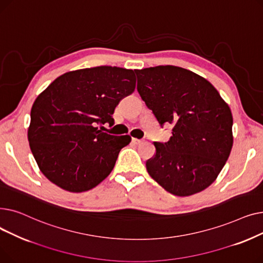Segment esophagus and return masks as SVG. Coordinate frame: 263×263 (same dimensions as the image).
<instances>
[{
  "instance_id": "esophagus-1",
  "label": "esophagus",
  "mask_w": 263,
  "mask_h": 263,
  "mask_svg": "<svg viewBox=\"0 0 263 263\" xmlns=\"http://www.w3.org/2000/svg\"><path fill=\"white\" fill-rule=\"evenodd\" d=\"M132 143H134V144H136V145H139V144H141V143H143V140H139V139H132Z\"/></svg>"
}]
</instances>
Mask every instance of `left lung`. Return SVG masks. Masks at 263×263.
<instances>
[{"mask_svg":"<svg viewBox=\"0 0 263 263\" xmlns=\"http://www.w3.org/2000/svg\"><path fill=\"white\" fill-rule=\"evenodd\" d=\"M137 91L158 122L172 124L167 143L155 142L146 162L150 177L177 196L214 182L233 144L232 114L209 81L177 66L135 69Z\"/></svg>","mask_w":263,"mask_h":263,"instance_id":"1","label":"left lung"}]
</instances>
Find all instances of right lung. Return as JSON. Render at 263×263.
Masks as SVG:
<instances>
[{
    "mask_svg": "<svg viewBox=\"0 0 263 263\" xmlns=\"http://www.w3.org/2000/svg\"><path fill=\"white\" fill-rule=\"evenodd\" d=\"M131 69L100 66L66 72L41 92L27 130L32 154L49 180L73 193L88 191L113 171L129 135H110L119 101L135 89Z\"/></svg>",
    "mask_w": 263,
    "mask_h": 263,
    "instance_id": "obj_1",
    "label": "right lung"
}]
</instances>
